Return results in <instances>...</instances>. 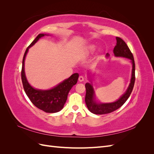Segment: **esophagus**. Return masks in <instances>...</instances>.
Returning a JSON list of instances; mask_svg holds the SVG:
<instances>
[{
	"label": "esophagus",
	"mask_w": 154,
	"mask_h": 154,
	"mask_svg": "<svg viewBox=\"0 0 154 154\" xmlns=\"http://www.w3.org/2000/svg\"><path fill=\"white\" fill-rule=\"evenodd\" d=\"M84 78H83V76H80V77H79V78H78V80H79V82H83L84 81Z\"/></svg>",
	"instance_id": "esophagus-1"
}]
</instances>
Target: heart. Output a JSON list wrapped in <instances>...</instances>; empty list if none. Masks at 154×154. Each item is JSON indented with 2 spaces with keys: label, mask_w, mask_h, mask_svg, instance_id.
I'll list each match as a JSON object with an SVG mask.
<instances>
[{
  "label": "heart",
  "mask_w": 154,
  "mask_h": 154,
  "mask_svg": "<svg viewBox=\"0 0 154 154\" xmlns=\"http://www.w3.org/2000/svg\"><path fill=\"white\" fill-rule=\"evenodd\" d=\"M97 46L94 44H89L85 48L82 52V55L84 57H88L94 53L96 51Z\"/></svg>",
  "instance_id": "b5f03b06"
}]
</instances>
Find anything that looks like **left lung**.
<instances>
[{"instance_id": "1", "label": "left lung", "mask_w": 154, "mask_h": 154, "mask_svg": "<svg viewBox=\"0 0 154 154\" xmlns=\"http://www.w3.org/2000/svg\"><path fill=\"white\" fill-rule=\"evenodd\" d=\"M117 43L114 48L113 53L116 57H122L129 59L132 63V74L130 83L127 89L121 96L119 98L113 102L110 103H102L98 102L96 99V94L92 86V78L94 76L95 73L92 71H88L87 78L89 82L85 83L86 95L85 103L90 112L94 114H105L112 112L120 108L128 100L130 94L133 90L135 82V63L133 55L130 51L127 45L119 37H116ZM106 58L109 57V54L106 53Z\"/></svg>"}]
</instances>
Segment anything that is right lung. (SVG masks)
Masks as SVG:
<instances>
[{
  "mask_svg": "<svg viewBox=\"0 0 154 154\" xmlns=\"http://www.w3.org/2000/svg\"><path fill=\"white\" fill-rule=\"evenodd\" d=\"M49 34H39L26 50L22 60L21 72L22 82L24 89L27 97L37 108L48 113H56L61 110L66 103L67 96L71 88L76 84L79 77L78 73H74L69 78L66 79L58 85L49 89L42 90L35 88L30 85L27 80L25 73V60L30 48L33 46L37 42L44 36Z\"/></svg>",
  "mask_w": 154,
  "mask_h": 154,
  "instance_id": "1",
  "label": "right lung"
}]
</instances>
